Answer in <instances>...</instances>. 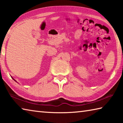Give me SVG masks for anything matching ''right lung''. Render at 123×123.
I'll use <instances>...</instances> for the list:
<instances>
[{"mask_svg": "<svg viewBox=\"0 0 123 123\" xmlns=\"http://www.w3.org/2000/svg\"><path fill=\"white\" fill-rule=\"evenodd\" d=\"M12 78V79H13V80H14V81H16V80H14V79H13V78Z\"/></svg>", "mask_w": 123, "mask_h": 123, "instance_id": "1", "label": "right lung"}]
</instances>
